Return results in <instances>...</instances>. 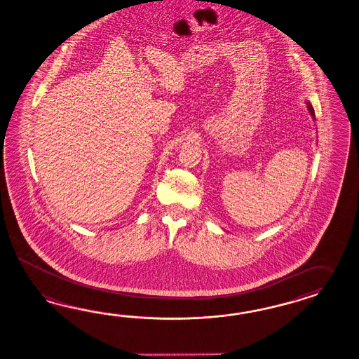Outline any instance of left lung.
Returning a JSON list of instances; mask_svg holds the SVG:
<instances>
[{
	"instance_id": "8db88e82",
	"label": "left lung",
	"mask_w": 359,
	"mask_h": 359,
	"mask_svg": "<svg viewBox=\"0 0 359 359\" xmlns=\"http://www.w3.org/2000/svg\"><path fill=\"white\" fill-rule=\"evenodd\" d=\"M307 107H309V111L311 113V116H313V118H315V113H313V105L310 104V102H307Z\"/></svg>"
}]
</instances>
